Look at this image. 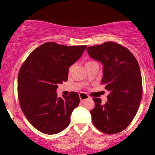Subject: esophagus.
I'll use <instances>...</instances> for the list:
<instances>
[{"label":"esophagus","mask_w":155,"mask_h":155,"mask_svg":"<svg viewBox=\"0 0 155 155\" xmlns=\"http://www.w3.org/2000/svg\"><path fill=\"white\" fill-rule=\"evenodd\" d=\"M79 98L81 101H84L85 100H87V99L90 98V97L87 94L81 92V93H79Z\"/></svg>","instance_id":"esophagus-1"}]
</instances>
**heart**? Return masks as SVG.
<instances>
[{"mask_svg":"<svg viewBox=\"0 0 155 155\" xmlns=\"http://www.w3.org/2000/svg\"><path fill=\"white\" fill-rule=\"evenodd\" d=\"M95 63V62H94V61H87L86 63V64H85V65H90V64H92V63Z\"/></svg>","mask_w":155,"mask_h":155,"instance_id":"heart-1","label":"heart"}]
</instances>
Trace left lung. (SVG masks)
<instances>
[{"label": "left lung", "instance_id": "1", "mask_svg": "<svg viewBox=\"0 0 155 155\" xmlns=\"http://www.w3.org/2000/svg\"><path fill=\"white\" fill-rule=\"evenodd\" d=\"M89 56L103 65L101 83L109 91L107 102L94 97L90 111L92 123L106 134L124 130L136 116L142 97L141 74L132 53L117 43L105 42L89 47Z\"/></svg>", "mask_w": 155, "mask_h": 155}]
</instances>
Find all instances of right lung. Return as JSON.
<instances>
[{
    "label": "right lung",
    "mask_w": 155,
    "mask_h": 155,
    "mask_svg": "<svg viewBox=\"0 0 155 155\" xmlns=\"http://www.w3.org/2000/svg\"><path fill=\"white\" fill-rule=\"evenodd\" d=\"M86 48L47 42L32 51L21 67L19 105L27 120L40 132L57 134L70 124L72 112L79 104V94L71 92L60 97L56 90L58 84L67 81L69 68Z\"/></svg>",
    "instance_id": "1"
}]
</instances>
